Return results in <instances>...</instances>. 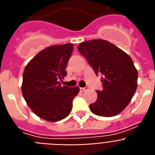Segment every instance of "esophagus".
I'll use <instances>...</instances> for the list:
<instances>
[{"label": "esophagus", "instance_id": "34e87169", "mask_svg": "<svg viewBox=\"0 0 155 155\" xmlns=\"http://www.w3.org/2000/svg\"><path fill=\"white\" fill-rule=\"evenodd\" d=\"M88 89H89V87H80V91L84 92V91H87Z\"/></svg>", "mask_w": 155, "mask_h": 155}]
</instances>
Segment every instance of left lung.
I'll return each mask as SVG.
<instances>
[{
  "instance_id": "left-lung-1",
  "label": "left lung",
  "mask_w": 155,
  "mask_h": 155,
  "mask_svg": "<svg viewBox=\"0 0 155 155\" xmlns=\"http://www.w3.org/2000/svg\"><path fill=\"white\" fill-rule=\"evenodd\" d=\"M78 50L93 68L95 74L102 73V91L90 105L94 114L114 117L128 106L137 88L138 71L132 58L122 49L102 39L83 41Z\"/></svg>"
}]
</instances>
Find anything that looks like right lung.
I'll return each mask as SVG.
<instances>
[{
	"label": "right lung",
	"mask_w": 155,
	"mask_h": 155,
	"mask_svg": "<svg viewBox=\"0 0 155 155\" xmlns=\"http://www.w3.org/2000/svg\"><path fill=\"white\" fill-rule=\"evenodd\" d=\"M73 44L55 45L42 49L26 65L22 94L35 114L47 121L57 122L69 115L79 87L61 86L59 80L67 75L66 66Z\"/></svg>",
	"instance_id": "1"
}]
</instances>
